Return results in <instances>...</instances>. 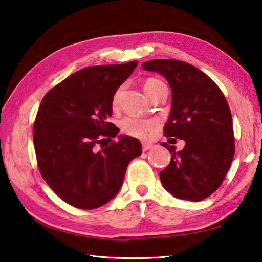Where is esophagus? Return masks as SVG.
Here are the masks:
<instances>
[{"instance_id":"obj_1","label":"esophagus","mask_w":262,"mask_h":262,"mask_svg":"<svg viewBox=\"0 0 262 262\" xmlns=\"http://www.w3.org/2000/svg\"><path fill=\"white\" fill-rule=\"evenodd\" d=\"M151 148H152L151 143H148V142H143L142 143V150L143 151H147V150H149V149H151Z\"/></svg>"}]
</instances>
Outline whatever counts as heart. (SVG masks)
<instances>
[{"label": "heart", "mask_w": 262, "mask_h": 262, "mask_svg": "<svg viewBox=\"0 0 262 262\" xmlns=\"http://www.w3.org/2000/svg\"><path fill=\"white\" fill-rule=\"evenodd\" d=\"M165 86L164 82L156 78H148L145 83H143V89L148 96H150L157 88ZM122 92H123V86H120L115 89V92L112 96L111 105L113 108H116L120 104V98ZM155 126V123L150 120H142L137 119V117L126 116L121 121V129L126 135L136 138H145L147 133L150 131Z\"/></svg>", "instance_id": "heart-1"}]
</instances>
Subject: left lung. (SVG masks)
Returning <instances> with one entry per match:
<instances>
[{"mask_svg": "<svg viewBox=\"0 0 262 262\" xmlns=\"http://www.w3.org/2000/svg\"><path fill=\"white\" fill-rule=\"evenodd\" d=\"M142 67L167 79L172 110L164 135L185 141L180 151L162 143L172 154L169 165L159 173L164 188L179 199L204 200L222 185L235 154L225 96L212 79L186 62L159 58Z\"/></svg>", "mask_w": 262, "mask_h": 262, "instance_id": "obj_1", "label": "left lung"}]
</instances>
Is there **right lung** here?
Masks as SVG:
<instances>
[{
  "label": "right lung",
  "instance_id": "obj_1",
  "mask_svg": "<svg viewBox=\"0 0 262 262\" xmlns=\"http://www.w3.org/2000/svg\"><path fill=\"white\" fill-rule=\"evenodd\" d=\"M138 61L84 68L53 87L37 112L33 137L37 165L45 182L79 209L108 202L123 183L127 165L142 152L135 138H115L108 122L112 96Z\"/></svg>",
  "mask_w": 262,
  "mask_h": 262
}]
</instances>
